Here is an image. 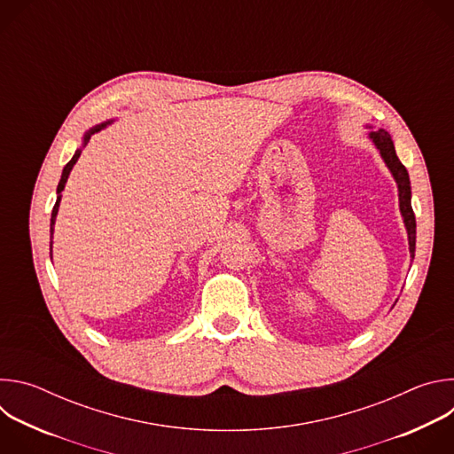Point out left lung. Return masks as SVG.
Segmentation results:
<instances>
[{
	"label": "left lung",
	"mask_w": 454,
	"mask_h": 454,
	"mask_svg": "<svg viewBox=\"0 0 454 454\" xmlns=\"http://www.w3.org/2000/svg\"><path fill=\"white\" fill-rule=\"evenodd\" d=\"M370 140L373 142V145L380 153V158L384 160L386 167L390 168V172H392V176L397 183L399 207H401V214L404 217V226H406V231H408V242H410V253H411V258H413L415 256V240H417V223H415V214H413V208H411V186H410L408 170L401 163V160L397 158L392 137L387 135L384 129H379V131H372Z\"/></svg>",
	"instance_id": "1"
}]
</instances>
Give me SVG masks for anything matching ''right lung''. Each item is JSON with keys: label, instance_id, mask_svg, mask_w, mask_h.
I'll return each instance as SVG.
<instances>
[{"label": "right lung", "instance_id": "add662e5", "mask_svg": "<svg viewBox=\"0 0 454 454\" xmlns=\"http://www.w3.org/2000/svg\"><path fill=\"white\" fill-rule=\"evenodd\" d=\"M111 121H113V120H107V121H102V123H98V125L91 127L90 131L84 135V142H82V145H86V144L90 142L91 135H95V133L102 131V129H104V127H107ZM81 153H82V151H81V149H77V151H75V154H74V158H72V160L67 163V167H64V170H62L60 181H59V184H57V201H55V207H53V210H51V221H50V235H53V224H55V217H57V212H59V203H60V192L64 190V184H67V181H68V176H70V172H72L74 165L77 163V160H79ZM50 256H51V240H50Z\"/></svg>", "mask_w": 454, "mask_h": 454}]
</instances>
